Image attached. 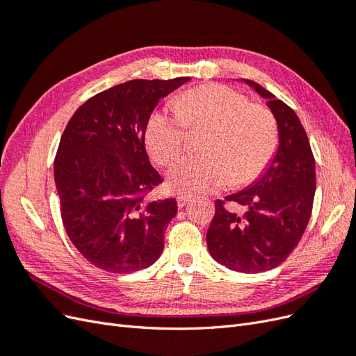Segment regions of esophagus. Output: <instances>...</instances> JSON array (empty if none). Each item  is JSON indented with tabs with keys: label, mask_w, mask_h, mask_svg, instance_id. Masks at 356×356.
Masks as SVG:
<instances>
[{
	"label": "esophagus",
	"mask_w": 356,
	"mask_h": 356,
	"mask_svg": "<svg viewBox=\"0 0 356 356\" xmlns=\"http://www.w3.org/2000/svg\"><path fill=\"white\" fill-rule=\"evenodd\" d=\"M190 200H191V196H188V195H179V196L177 197L178 208H179V209H181V208H184L186 204H187Z\"/></svg>",
	"instance_id": "1"
}]
</instances>
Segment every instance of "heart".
<instances>
[{
    "instance_id": "b5f03b06",
    "label": "heart",
    "mask_w": 356,
    "mask_h": 356,
    "mask_svg": "<svg viewBox=\"0 0 356 356\" xmlns=\"http://www.w3.org/2000/svg\"><path fill=\"white\" fill-rule=\"evenodd\" d=\"M187 127L203 131L204 156H181L166 172L169 188L199 195L255 179L272 160L277 126L272 113L250 104L224 84H207L182 93L175 111L156 110L145 127V145L157 163L166 165L184 147Z\"/></svg>"
}]
</instances>
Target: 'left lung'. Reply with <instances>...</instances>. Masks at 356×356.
Here are the masks:
<instances>
[{
	"mask_svg": "<svg viewBox=\"0 0 356 356\" xmlns=\"http://www.w3.org/2000/svg\"><path fill=\"white\" fill-rule=\"evenodd\" d=\"M266 99L277 126V147L266 169L243 190L225 197L243 213L215 203L207 243L215 261L241 273L272 270L303 236L315 197V159L305 127L286 104L260 84L239 80Z\"/></svg>",
	"mask_w": 356,
	"mask_h": 356,
	"instance_id": "left-lung-1",
	"label": "left lung"
}]
</instances>
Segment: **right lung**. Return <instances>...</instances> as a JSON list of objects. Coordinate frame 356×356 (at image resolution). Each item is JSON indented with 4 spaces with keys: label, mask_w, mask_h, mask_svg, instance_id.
Returning a JSON list of instances; mask_svg holds the SVG:
<instances>
[{
    "label": "right lung",
    "mask_w": 356,
    "mask_h": 356,
    "mask_svg": "<svg viewBox=\"0 0 356 356\" xmlns=\"http://www.w3.org/2000/svg\"><path fill=\"white\" fill-rule=\"evenodd\" d=\"M190 81L131 80L95 95L60 138L55 182L63 227L86 260L111 273L157 261L175 199L145 200L161 182L145 152V127L160 99Z\"/></svg>",
    "instance_id": "add662e5"
}]
</instances>
